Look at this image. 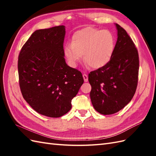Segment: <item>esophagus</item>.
<instances>
[{"mask_svg":"<svg viewBox=\"0 0 156 156\" xmlns=\"http://www.w3.org/2000/svg\"><path fill=\"white\" fill-rule=\"evenodd\" d=\"M83 78H84V82H87L88 81V75L87 74H84L83 75Z\"/></svg>","mask_w":156,"mask_h":156,"instance_id":"1","label":"esophagus"}]
</instances>
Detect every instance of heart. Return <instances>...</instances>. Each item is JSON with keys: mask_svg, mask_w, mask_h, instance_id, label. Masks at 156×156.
<instances>
[{"mask_svg": "<svg viewBox=\"0 0 156 156\" xmlns=\"http://www.w3.org/2000/svg\"><path fill=\"white\" fill-rule=\"evenodd\" d=\"M115 45V37L111 32L88 27L74 33L71 44L64 45V54L72 66H76L83 55L86 64L98 69L110 61Z\"/></svg>", "mask_w": 156, "mask_h": 156, "instance_id": "obj_1", "label": "heart"}]
</instances>
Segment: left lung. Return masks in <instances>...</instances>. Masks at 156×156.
Segmentation results:
<instances>
[{"mask_svg":"<svg viewBox=\"0 0 156 156\" xmlns=\"http://www.w3.org/2000/svg\"><path fill=\"white\" fill-rule=\"evenodd\" d=\"M117 41L108 64L90 72L88 81L94 109L102 115H112L123 108L136 91L139 54L127 31L116 23Z\"/></svg>","mask_w":156,"mask_h":156,"instance_id":"8db88e82","label":"left lung"}]
</instances>
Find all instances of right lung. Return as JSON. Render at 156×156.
I'll list each match as a JSON object with an SVG mask.
<instances>
[{"label":"right lung","mask_w":156,"mask_h":156,"mask_svg":"<svg viewBox=\"0 0 156 156\" xmlns=\"http://www.w3.org/2000/svg\"><path fill=\"white\" fill-rule=\"evenodd\" d=\"M65 26L39 29L23 45L18 58L19 86L23 98L38 113L60 117L84 82L82 73L66 64Z\"/></svg>","instance_id":"right-lung-1"}]
</instances>
